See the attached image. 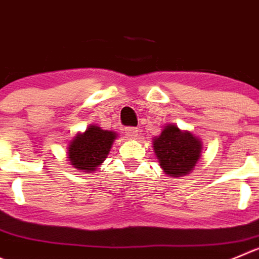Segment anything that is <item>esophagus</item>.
I'll list each match as a JSON object with an SVG mask.
<instances>
[{"label": "esophagus", "mask_w": 259, "mask_h": 259, "mask_svg": "<svg viewBox=\"0 0 259 259\" xmlns=\"http://www.w3.org/2000/svg\"><path fill=\"white\" fill-rule=\"evenodd\" d=\"M124 131V134L127 135L128 137H131V139H135V137H137V135H139V128L136 127H127Z\"/></svg>", "instance_id": "esophagus-1"}]
</instances>
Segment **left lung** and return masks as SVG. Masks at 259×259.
Segmentation results:
<instances>
[{
    "mask_svg": "<svg viewBox=\"0 0 259 259\" xmlns=\"http://www.w3.org/2000/svg\"><path fill=\"white\" fill-rule=\"evenodd\" d=\"M152 145L161 169L171 177L191 173L202 154L201 140L189 131H181L176 124L165 125Z\"/></svg>",
    "mask_w": 259,
    "mask_h": 259,
    "instance_id": "8db88e82",
    "label": "left lung"
}]
</instances>
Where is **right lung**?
I'll use <instances>...</instances> for the list:
<instances>
[{"label":"right lung","instance_id":"1","mask_svg":"<svg viewBox=\"0 0 259 259\" xmlns=\"http://www.w3.org/2000/svg\"><path fill=\"white\" fill-rule=\"evenodd\" d=\"M117 134L104 131L91 124L82 134H77L68 145V161L80 171H95L110 151Z\"/></svg>","mask_w":259,"mask_h":259}]
</instances>
